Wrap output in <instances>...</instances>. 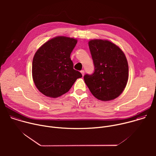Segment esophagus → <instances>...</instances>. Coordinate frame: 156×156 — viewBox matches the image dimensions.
I'll list each match as a JSON object with an SVG mask.
<instances>
[{"instance_id":"34e87169","label":"esophagus","mask_w":156,"mask_h":156,"mask_svg":"<svg viewBox=\"0 0 156 156\" xmlns=\"http://www.w3.org/2000/svg\"><path fill=\"white\" fill-rule=\"evenodd\" d=\"M80 72H81V73L82 74V75L83 76V75H84V71L83 70H81V71H80Z\"/></svg>"}]
</instances>
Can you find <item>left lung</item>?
<instances>
[{"label":"left lung","instance_id":"obj_1","mask_svg":"<svg viewBox=\"0 0 156 156\" xmlns=\"http://www.w3.org/2000/svg\"><path fill=\"white\" fill-rule=\"evenodd\" d=\"M94 66L92 75L86 74L84 80L97 99L107 101L117 98L124 90L128 79V65L123 52L107 40L89 41Z\"/></svg>","mask_w":156,"mask_h":156}]
</instances>
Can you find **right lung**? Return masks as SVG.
<instances>
[{"label": "right lung", "instance_id": "1", "mask_svg": "<svg viewBox=\"0 0 156 156\" xmlns=\"http://www.w3.org/2000/svg\"><path fill=\"white\" fill-rule=\"evenodd\" d=\"M77 40L57 36L47 41L36 51L33 60L32 75L38 90L48 97L57 98L67 93L82 77L73 69L70 54Z\"/></svg>", "mask_w": 156, "mask_h": 156}]
</instances>
